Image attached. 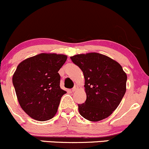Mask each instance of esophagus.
I'll return each mask as SVG.
<instances>
[{
  "mask_svg": "<svg viewBox=\"0 0 149 149\" xmlns=\"http://www.w3.org/2000/svg\"><path fill=\"white\" fill-rule=\"evenodd\" d=\"M79 89V87H78L77 85H75L74 87L72 88V92H76L77 90V89Z\"/></svg>",
  "mask_w": 149,
  "mask_h": 149,
  "instance_id": "34e87169",
  "label": "esophagus"
}]
</instances>
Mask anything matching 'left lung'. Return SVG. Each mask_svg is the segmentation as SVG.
Listing matches in <instances>:
<instances>
[{"label": "left lung", "mask_w": 149, "mask_h": 149, "mask_svg": "<svg viewBox=\"0 0 149 149\" xmlns=\"http://www.w3.org/2000/svg\"><path fill=\"white\" fill-rule=\"evenodd\" d=\"M82 71L85 102L78 104L84 119L99 121L109 116L117 108L126 90L127 76L119 62L97 52L70 57Z\"/></svg>", "instance_id": "left-lung-1"}]
</instances>
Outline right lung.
<instances>
[{"instance_id": "add662e5", "label": "right lung", "mask_w": 149, "mask_h": 149, "mask_svg": "<svg viewBox=\"0 0 149 149\" xmlns=\"http://www.w3.org/2000/svg\"><path fill=\"white\" fill-rule=\"evenodd\" d=\"M68 56L40 53L28 57L17 65L13 84L20 107L37 121H47L55 116L62 95L58 71Z\"/></svg>"}]
</instances>
